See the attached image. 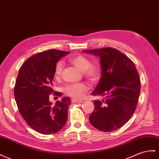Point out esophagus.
<instances>
[{"label": "esophagus", "instance_id": "34e87169", "mask_svg": "<svg viewBox=\"0 0 159 159\" xmlns=\"http://www.w3.org/2000/svg\"><path fill=\"white\" fill-rule=\"evenodd\" d=\"M72 102H75V103H82V100H76V99H71Z\"/></svg>", "mask_w": 159, "mask_h": 159}]
</instances>
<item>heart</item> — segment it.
<instances>
[{
	"label": "heart",
	"mask_w": 159,
	"mask_h": 159,
	"mask_svg": "<svg viewBox=\"0 0 159 159\" xmlns=\"http://www.w3.org/2000/svg\"><path fill=\"white\" fill-rule=\"evenodd\" d=\"M70 62L79 71L84 72V76L91 82H95L100 78V67L96 64H91L90 60L84 55H78L70 59ZM63 69V63L59 61L56 63L54 70V77L56 80L60 78ZM88 86L84 83L71 84L67 85L64 88L66 95L80 99L88 92Z\"/></svg>",
	"instance_id": "b5f03b06"
}]
</instances>
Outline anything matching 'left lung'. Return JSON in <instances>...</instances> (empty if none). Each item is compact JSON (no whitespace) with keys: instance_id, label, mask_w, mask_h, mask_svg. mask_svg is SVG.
I'll use <instances>...</instances> for the list:
<instances>
[{"instance_id":"obj_1","label":"left lung","mask_w":159,"mask_h":159,"mask_svg":"<svg viewBox=\"0 0 159 159\" xmlns=\"http://www.w3.org/2000/svg\"><path fill=\"white\" fill-rule=\"evenodd\" d=\"M100 57V80L92 95L94 100L89 122L98 130L111 132L124 126L134 114L140 92V80L136 66L126 55L111 48L83 51Z\"/></svg>"}]
</instances>
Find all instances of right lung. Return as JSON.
I'll return each mask as SVG.
<instances>
[{
	"mask_svg": "<svg viewBox=\"0 0 159 159\" xmlns=\"http://www.w3.org/2000/svg\"><path fill=\"white\" fill-rule=\"evenodd\" d=\"M68 53L49 49L33 55L23 63L17 76L14 94L19 112L30 127L41 134L56 133L67 122L70 98L64 97L53 106L49 97L53 92L55 66Z\"/></svg>",
	"mask_w": 159,
	"mask_h": 159,
	"instance_id": "obj_1",
	"label": "right lung"
}]
</instances>
